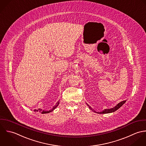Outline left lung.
Returning a JSON list of instances; mask_svg holds the SVG:
<instances>
[{
	"label": "left lung",
	"mask_w": 146,
	"mask_h": 146,
	"mask_svg": "<svg viewBox=\"0 0 146 146\" xmlns=\"http://www.w3.org/2000/svg\"><path fill=\"white\" fill-rule=\"evenodd\" d=\"M126 102V100H123V101H122V102H119V103H118L116 106L115 107H114L113 108H110V109H105V110H104L103 111H101V112H96L94 110H93L92 108H91V107H90L88 104L86 103V104L88 105V108H89L91 110H92V111H94V112H95V113H100V114H106V113H112V112H115L118 109H119Z\"/></svg>",
	"instance_id": "1"
}]
</instances>
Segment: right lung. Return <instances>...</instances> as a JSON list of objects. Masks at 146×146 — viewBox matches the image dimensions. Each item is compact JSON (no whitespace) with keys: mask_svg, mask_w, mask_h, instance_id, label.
Returning a JSON list of instances; mask_svg holds the SVG:
<instances>
[{"mask_svg":"<svg viewBox=\"0 0 146 146\" xmlns=\"http://www.w3.org/2000/svg\"><path fill=\"white\" fill-rule=\"evenodd\" d=\"M59 103H60V102L58 101V102H57V103L56 104V105H55V106H54V107H53L51 110H49V111L43 110H42V109H41V108H39V109H38V110H34V112H40V113H41L42 114L48 113H50V112H52L55 109H56V108L58 106Z\"/></svg>","mask_w":146,"mask_h":146,"instance_id":"add662e5","label":"right lung"}]
</instances>
